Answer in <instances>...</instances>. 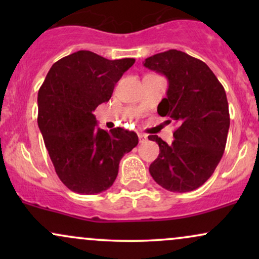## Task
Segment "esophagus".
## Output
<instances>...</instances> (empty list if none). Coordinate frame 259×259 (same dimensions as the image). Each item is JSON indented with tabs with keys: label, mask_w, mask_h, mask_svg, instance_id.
<instances>
[{
	"label": "esophagus",
	"mask_w": 259,
	"mask_h": 259,
	"mask_svg": "<svg viewBox=\"0 0 259 259\" xmlns=\"http://www.w3.org/2000/svg\"><path fill=\"white\" fill-rule=\"evenodd\" d=\"M147 140V135H145V134H139V141L141 142H145Z\"/></svg>",
	"instance_id": "1"
}]
</instances>
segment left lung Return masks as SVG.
I'll return each instance as SVG.
<instances>
[{"label":"left lung","instance_id":"8db88e82","mask_svg":"<svg viewBox=\"0 0 259 259\" xmlns=\"http://www.w3.org/2000/svg\"><path fill=\"white\" fill-rule=\"evenodd\" d=\"M144 65L168 79L167 97L157 112L178 124L171 144L148 136L159 146L150 173L168 191H192L209 179L224 153L230 125L227 94L209 67L185 52L157 53Z\"/></svg>","mask_w":259,"mask_h":259}]
</instances>
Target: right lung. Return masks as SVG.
<instances>
[{
    "instance_id": "add662e5",
    "label": "right lung",
    "mask_w": 259,
    "mask_h": 259,
    "mask_svg": "<svg viewBox=\"0 0 259 259\" xmlns=\"http://www.w3.org/2000/svg\"><path fill=\"white\" fill-rule=\"evenodd\" d=\"M135 63L78 51L52 65L37 95V124L56 173L72 191L96 195L114 183L124 154L139 144L136 133L97 127L92 112L111 99L114 85Z\"/></svg>"
}]
</instances>
